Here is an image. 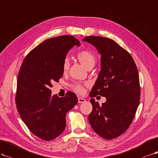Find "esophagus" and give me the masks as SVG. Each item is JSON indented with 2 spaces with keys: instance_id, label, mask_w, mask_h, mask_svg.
I'll list each match as a JSON object with an SVG mask.
<instances>
[{
  "instance_id": "1",
  "label": "esophagus",
  "mask_w": 158,
  "mask_h": 158,
  "mask_svg": "<svg viewBox=\"0 0 158 158\" xmlns=\"http://www.w3.org/2000/svg\"><path fill=\"white\" fill-rule=\"evenodd\" d=\"M86 102V100L83 98H78V102L79 103H84Z\"/></svg>"
}]
</instances>
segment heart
<instances>
[{
	"label": "heart",
	"mask_w": 158,
	"mask_h": 158,
	"mask_svg": "<svg viewBox=\"0 0 158 158\" xmlns=\"http://www.w3.org/2000/svg\"><path fill=\"white\" fill-rule=\"evenodd\" d=\"M77 58L78 60L80 62V63L82 64V65H83L86 69L89 68L90 66H94L96 61V56L93 54L92 52L87 50H83L79 52L77 54ZM69 60L66 58L64 59L63 63L64 72L68 71L69 69ZM72 88L75 92L79 93V94H82V93L84 92L83 86L81 84L75 83L72 85Z\"/></svg>",
	"instance_id": "1"
}]
</instances>
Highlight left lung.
Listing matches in <instances>:
<instances>
[{
  "mask_svg": "<svg viewBox=\"0 0 158 158\" xmlns=\"http://www.w3.org/2000/svg\"><path fill=\"white\" fill-rule=\"evenodd\" d=\"M96 47L101 56V70L90 93L92 110L90 124L102 137H118L130 127L139 104V77L132 56L111 39L87 36L83 40ZM106 98L100 106L93 98Z\"/></svg>",
  "mask_w": 158,
  "mask_h": 158,
  "instance_id": "left-lung-1",
  "label": "left lung"
}]
</instances>
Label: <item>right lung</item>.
<instances>
[{
  "instance_id": "obj_1",
  "label": "right lung",
  "mask_w": 158,
  "mask_h": 158,
  "mask_svg": "<svg viewBox=\"0 0 158 158\" xmlns=\"http://www.w3.org/2000/svg\"><path fill=\"white\" fill-rule=\"evenodd\" d=\"M79 41L72 36L46 40L33 49L23 60L17 77L15 102L21 119L34 135L44 141L56 138L66 127V114L77 103L68 91L66 96H51L53 81L63 75L66 55Z\"/></svg>"
}]
</instances>
